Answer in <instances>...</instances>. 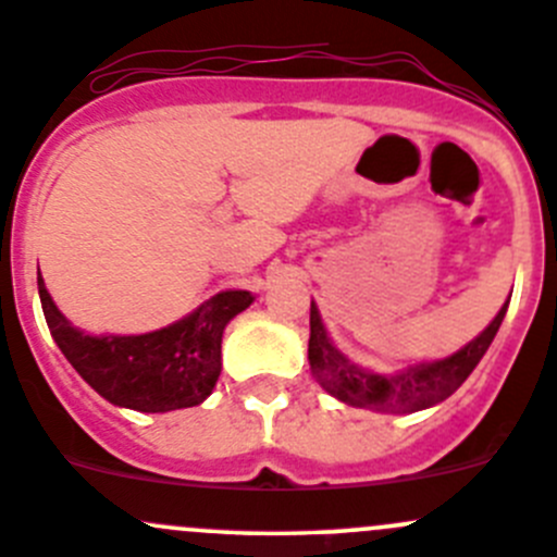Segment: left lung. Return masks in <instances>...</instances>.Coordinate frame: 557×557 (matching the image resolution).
<instances>
[{"mask_svg": "<svg viewBox=\"0 0 557 557\" xmlns=\"http://www.w3.org/2000/svg\"><path fill=\"white\" fill-rule=\"evenodd\" d=\"M509 301L498 310L480 336L460 347L458 352L436 361L409 363L398 372H377V369L358 367L345 356L325 331L318 305H310V369L325 393L339 398L342 404L361 409H374L385 414H409L445 401L466 383L476 363L491 347Z\"/></svg>", "mask_w": 557, "mask_h": 557, "instance_id": "1", "label": "left lung"}]
</instances>
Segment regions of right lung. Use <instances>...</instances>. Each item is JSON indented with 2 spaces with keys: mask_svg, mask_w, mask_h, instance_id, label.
<instances>
[{
  "mask_svg": "<svg viewBox=\"0 0 557 557\" xmlns=\"http://www.w3.org/2000/svg\"><path fill=\"white\" fill-rule=\"evenodd\" d=\"M50 336L99 396L137 412L196 407L221 377V342L228 320L256 301L250 290H221L185 318L148 334H86L55 307L37 272Z\"/></svg>",
  "mask_w": 557,
  "mask_h": 557,
  "instance_id": "add662e5",
  "label": "right lung"
}]
</instances>
